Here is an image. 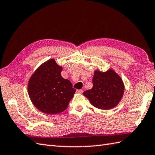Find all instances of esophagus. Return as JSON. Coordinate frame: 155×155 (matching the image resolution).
Wrapping results in <instances>:
<instances>
[{
	"mask_svg": "<svg viewBox=\"0 0 155 155\" xmlns=\"http://www.w3.org/2000/svg\"><path fill=\"white\" fill-rule=\"evenodd\" d=\"M82 92H83V91H82V90H77V93H78V94H82Z\"/></svg>",
	"mask_w": 155,
	"mask_h": 155,
	"instance_id": "obj_1",
	"label": "esophagus"
}]
</instances>
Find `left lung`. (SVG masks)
Returning a JSON list of instances; mask_svg holds the SVG:
<instances>
[{"label":"left lung","instance_id":"obj_1","mask_svg":"<svg viewBox=\"0 0 155 155\" xmlns=\"http://www.w3.org/2000/svg\"><path fill=\"white\" fill-rule=\"evenodd\" d=\"M92 82V88L83 92L92 106L101 110H110L120 102L125 86L121 77L114 70L95 71Z\"/></svg>","mask_w":155,"mask_h":155}]
</instances>
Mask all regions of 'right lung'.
I'll list each match as a JSON object with an SVG mask.
<instances>
[{
    "label": "right lung",
    "instance_id": "add662e5",
    "mask_svg": "<svg viewBox=\"0 0 155 155\" xmlns=\"http://www.w3.org/2000/svg\"><path fill=\"white\" fill-rule=\"evenodd\" d=\"M61 71L62 67L51 59L41 64L29 80L31 101L45 114H55L65 110L76 92L70 81L61 77Z\"/></svg>",
    "mask_w": 155,
    "mask_h": 155
}]
</instances>
